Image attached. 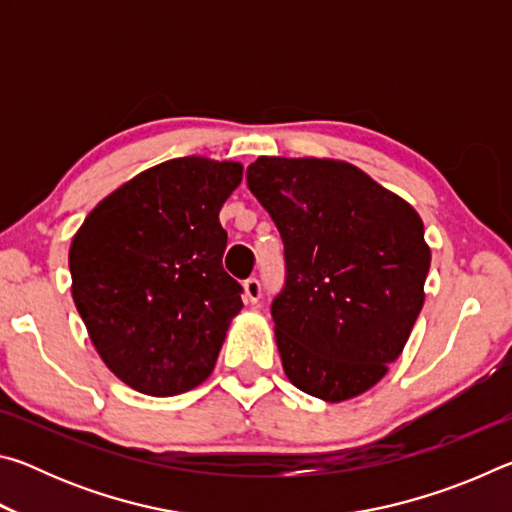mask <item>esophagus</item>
Wrapping results in <instances>:
<instances>
[{
    "label": "esophagus",
    "instance_id": "obj_1",
    "mask_svg": "<svg viewBox=\"0 0 512 512\" xmlns=\"http://www.w3.org/2000/svg\"><path fill=\"white\" fill-rule=\"evenodd\" d=\"M259 298H262V284L255 277H250V280L244 282V300L248 305H257Z\"/></svg>",
    "mask_w": 512,
    "mask_h": 512
}]
</instances>
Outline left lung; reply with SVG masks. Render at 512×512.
I'll use <instances>...</instances> for the list:
<instances>
[{
  "label": "left lung",
  "instance_id": "left-lung-1",
  "mask_svg": "<svg viewBox=\"0 0 512 512\" xmlns=\"http://www.w3.org/2000/svg\"><path fill=\"white\" fill-rule=\"evenodd\" d=\"M246 180L284 244L287 280L271 314L289 381L325 402L366 393L424 305L420 214L343 160L262 155Z\"/></svg>",
  "mask_w": 512,
  "mask_h": 512
}]
</instances>
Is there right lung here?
<instances>
[{
	"label": "right lung",
	"mask_w": 512,
	"mask_h": 512,
	"mask_svg": "<svg viewBox=\"0 0 512 512\" xmlns=\"http://www.w3.org/2000/svg\"><path fill=\"white\" fill-rule=\"evenodd\" d=\"M244 176L203 155L137 173L85 216L69 246L72 298L103 363L144 395L212 375L244 302L223 271L219 212Z\"/></svg>",
	"instance_id": "1"
}]
</instances>
